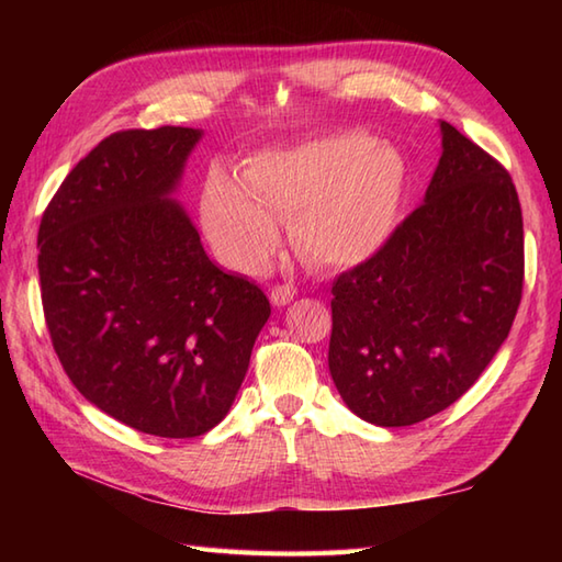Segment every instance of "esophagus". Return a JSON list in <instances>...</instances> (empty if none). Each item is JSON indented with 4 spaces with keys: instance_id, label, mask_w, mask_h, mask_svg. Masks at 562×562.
Here are the masks:
<instances>
[{
    "instance_id": "obj_1",
    "label": "esophagus",
    "mask_w": 562,
    "mask_h": 562,
    "mask_svg": "<svg viewBox=\"0 0 562 562\" xmlns=\"http://www.w3.org/2000/svg\"><path fill=\"white\" fill-rule=\"evenodd\" d=\"M296 290L292 288V284H278V288L270 290V302L274 306H288L292 300H294Z\"/></svg>"
}]
</instances>
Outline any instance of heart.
<instances>
[{"label":"heart","mask_w":562,"mask_h":562,"mask_svg":"<svg viewBox=\"0 0 562 562\" xmlns=\"http://www.w3.org/2000/svg\"><path fill=\"white\" fill-rule=\"evenodd\" d=\"M411 188L398 149L350 130L246 159L241 181L212 169L200 220L226 266L256 274L292 222L294 246L316 268L362 266L396 234Z\"/></svg>","instance_id":"heart-1"}]
</instances>
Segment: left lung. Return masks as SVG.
I'll return each mask as SVG.
<instances>
[{
    "mask_svg": "<svg viewBox=\"0 0 562 562\" xmlns=\"http://www.w3.org/2000/svg\"><path fill=\"white\" fill-rule=\"evenodd\" d=\"M439 133L423 205L333 282V384L379 427L415 425L459 401L507 340L521 300L515 183L457 127L439 121Z\"/></svg>",
    "mask_w": 562,
    "mask_h": 562,
    "instance_id": "obj_1",
    "label": "left lung"
}]
</instances>
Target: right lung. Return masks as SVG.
Returning <instances> with one entry per match:
<instances>
[{"mask_svg": "<svg viewBox=\"0 0 562 562\" xmlns=\"http://www.w3.org/2000/svg\"><path fill=\"white\" fill-rule=\"evenodd\" d=\"M195 127L125 130L59 186L38 229L45 324L71 384L145 435L224 420L270 302L224 272L176 200Z\"/></svg>", "mask_w": 562, "mask_h": 562, "instance_id": "1", "label": "right lung"}]
</instances>
